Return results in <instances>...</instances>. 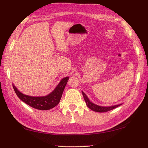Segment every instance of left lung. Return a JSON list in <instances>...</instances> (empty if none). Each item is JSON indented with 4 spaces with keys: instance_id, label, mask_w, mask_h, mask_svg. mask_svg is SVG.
<instances>
[{
    "instance_id": "8db88e82",
    "label": "left lung",
    "mask_w": 148,
    "mask_h": 148,
    "mask_svg": "<svg viewBox=\"0 0 148 148\" xmlns=\"http://www.w3.org/2000/svg\"><path fill=\"white\" fill-rule=\"evenodd\" d=\"M82 95L84 96V100H85L87 106L90 109L95 111V112H107V111H109L114 109V108H116V107H119L120 105H114V106H111V107H100L98 106V105H96L94 103H92V102H91L89 101V98L87 97V96L86 95V94L84 92H82Z\"/></svg>"
}]
</instances>
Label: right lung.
Wrapping results in <instances>:
<instances>
[{
	"mask_svg": "<svg viewBox=\"0 0 148 148\" xmlns=\"http://www.w3.org/2000/svg\"><path fill=\"white\" fill-rule=\"evenodd\" d=\"M68 79L69 77L64 78L53 90V91L49 95L41 97H33L25 95L20 92L14 85H13V87L18 97L26 104L36 109L46 110H50L59 104Z\"/></svg>",
	"mask_w": 148,
	"mask_h": 148,
	"instance_id": "obj_1",
	"label": "right lung"
}]
</instances>
